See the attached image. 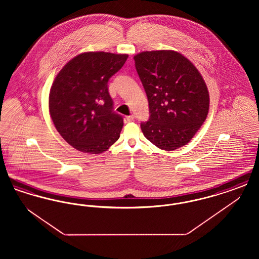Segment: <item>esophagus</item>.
Returning a JSON list of instances; mask_svg holds the SVG:
<instances>
[{
  "mask_svg": "<svg viewBox=\"0 0 259 259\" xmlns=\"http://www.w3.org/2000/svg\"><path fill=\"white\" fill-rule=\"evenodd\" d=\"M134 118H135V115H134V114H130V115H128V116L126 117L127 121H129V122L133 121V120H134Z\"/></svg>",
  "mask_w": 259,
  "mask_h": 259,
  "instance_id": "esophagus-1",
  "label": "esophagus"
}]
</instances>
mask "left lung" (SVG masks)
I'll return each instance as SVG.
<instances>
[{
	"instance_id": "1",
	"label": "left lung",
	"mask_w": 259,
	"mask_h": 259,
	"mask_svg": "<svg viewBox=\"0 0 259 259\" xmlns=\"http://www.w3.org/2000/svg\"><path fill=\"white\" fill-rule=\"evenodd\" d=\"M148 100L149 119L141 129L163 150L184 147L209 112V91L196 67L172 50L144 51L134 56Z\"/></svg>"
}]
</instances>
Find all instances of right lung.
<instances>
[{
    "label": "right lung",
    "instance_id": "obj_1",
    "mask_svg": "<svg viewBox=\"0 0 259 259\" xmlns=\"http://www.w3.org/2000/svg\"><path fill=\"white\" fill-rule=\"evenodd\" d=\"M127 58V54L84 52L56 75L50 88V116L62 138L75 149L99 154L118 140L123 117L113 111L108 82Z\"/></svg>",
    "mask_w": 259,
    "mask_h": 259
}]
</instances>
